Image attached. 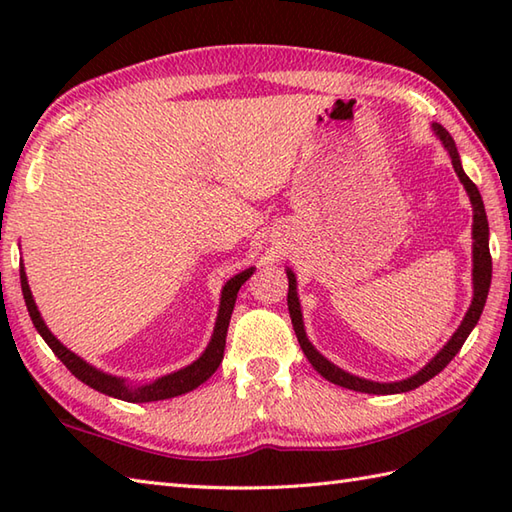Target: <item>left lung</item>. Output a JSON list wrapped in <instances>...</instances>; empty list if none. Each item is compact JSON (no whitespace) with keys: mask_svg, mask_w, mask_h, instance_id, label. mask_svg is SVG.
Wrapping results in <instances>:
<instances>
[{"mask_svg":"<svg viewBox=\"0 0 512 512\" xmlns=\"http://www.w3.org/2000/svg\"><path fill=\"white\" fill-rule=\"evenodd\" d=\"M431 129H433V134L440 138V143L444 145V149L449 151L453 169H455V173H458V178L464 184V189H466V193H469V200L473 204V301H471L469 310H466V314H464L460 328L453 332V336L447 341V345H444L442 350L420 369V372H416L405 380H396V383H376V380L354 376L350 372H345V369L336 367L323 354H319L317 347H314L308 341L306 325H303L301 303H299V295H297V277L290 268H286V275H288V310H290L292 328H295L301 350H303V354L308 356V361L312 363V367L317 369V372L325 380H330V383L339 385V387L363 391V394H383V396L385 394H402V391L416 389L422 383H427V380H431L436 374H440L442 369L451 363V358L462 350L464 341L469 339V334L473 332L477 321H480V317H482L484 303H486V297H488V288H491V277H493V259H491V250H488V220H486L484 202H482V195H480V191H477L473 180L466 176L464 169H462L458 147H455V140L451 138V134L438 123H433Z\"/></svg>","mask_w":512,"mask_h":512,"instance_id":"8db88e82","label":"left lung"}]
</instances>
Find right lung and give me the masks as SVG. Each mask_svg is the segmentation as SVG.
<instances>
[{
    "label": "right lung",
    "mask_w": 512,
    "mask_h": 512,
    "mask_svg": "<svg viewBox=\"0 0 512 512\" xmlns=\"http://www.w3.org/2000/svg\"><path fill=\"white\" fill-rule=\"evenodd\" d=\"M253 266L242 270V273L231 277L222 288V297H220V310H217V319H215V328L211 334V341L206 345V350L202 352V356L198 361H193L191 365L178 369V372L160 376L154 383L147 385H132L127 383L125 378H118L112 374H105L101 369H96L94 365L85 363L81 356H76L74 352H70L57 336H54L48 325L43 323L41 312L37 310V303L32 299V292L28 286V277L24 264H19V279H21V292H24L26 299V308L32 323H35L37 332L43 336V341L50 345V350L61 358V363L70 369V372L81 380V383L90 385L92 389L101 391L105 396H112L118 400H127V402H154V400H167L173 396H182L187 391H193L195 387H200L204 380H209L215 369L220 367L222 358H224V347H226V332H228V323H231V314L235 308V299L237 292L242 288L244 281L253 275Z\"/></svg>",
    "instance_id": "add662e5"
}]
</instances>
